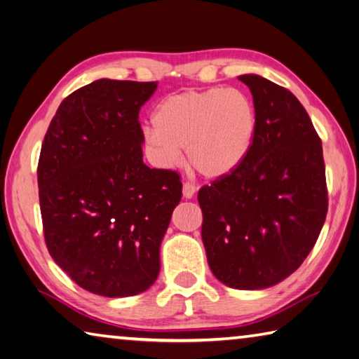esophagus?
Listing matches in <instances>:
<instances>
[{"instance_id":"obj_1","label":"esophagus","mask_w":359,"mask_h":359,"mask_svg":"<svg viewBox=\"0 0 359 359\" xmlns=\"http://www.w3.org/2000/svg\"><path fill=\"white\" fill-rule=\"evenodd\" d=\"M182 193H184L185 199H191L194 196V193H196V187L190 184V182H187V184H184V188H182Z\"/></svg>"}]
</instances>
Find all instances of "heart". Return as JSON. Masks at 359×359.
I'll return each instance as SVG.
<instances>
[{"instance_id": "1", "label": "heart", "mask_w": 359, "mask_h": 359, "mask_svg": "<svg viewBox=\"0 0 359 359\" xmlns=\"http://www.w3.org/2000/svg\"><path fill=\"white\" fill-rule=\"evenodd\" d=\"M257 116L250 97L238 89L210 88L168 95L154 113V127L142 140L157 165H179L187 149L193 169L207 179L236 172L250 155Z\"/></svg>"}]
</instances>
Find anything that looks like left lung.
<instances>
[{"mask_svg":"<svg viewBox=\"0 0 359 359\" xmlns=\"http://www.w3.org/2000/svg\"><path fill=\"white\" fill-rule=\"evenodd\" d=\"M257 116L250 155L236 172L202 187V242L217 279L240 290L271 287L314 248L328 212L322 141L289 89L238 76Z\"/></svg>","mask_w":359,"mask_h":359,"instance_id":"1","label":"left lung"}]
</instances>
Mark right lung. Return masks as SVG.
Instances as JSON below:
<instances>
[{
    "mask_svg": "<svg viewBox=\"0 0 359 359\" xmlns=\"http://www.w3.org/2000/svg\"><path fill=\"white\" fill-rule=\"evenodd\" d=\"M157 83L102 78L62 100L37 166L50 256L84 290L122 298L147 290L182 198L180 175L142 161L140 109Z\"/></svg>",
    "mask_w": 359,
    "mask_h": 359,
    "instance_id": "1",
    "label": "right lung"
}]
</instances>
